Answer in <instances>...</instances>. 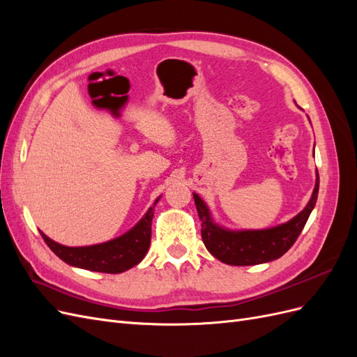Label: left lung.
<instances>
[{
    "instance_id": "8db88e82",
    "label": "left lung",
    "mask_w": 357,
    "mask_h": 357,
    "mask_svg": "<svg viewBox=\"0 0 357 357\" xmlns=\"http://www.w3.org/2000/svg\"><path fill=\"white\" fill-rule=\"evenodd\" d=\"M319 193V172L316 186L307 207L289 222L259 231H229L215 225L205 202L193 193L201 223L202 241L207 250L223 264L245 266L275 261L295 244L314 208Z\"/></svg>"
}]
</instances>
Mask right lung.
I'll return each mask as SVG.
<instances>
[{
  "label": "right lung",
  "mask_w": 357,
  "mask_h": 357,
  "mask_svg": "<svg viewBox=\"0 0 357 357\" xmlns=\"http://www.w3.org/2000/svg\"><path fill=\"white\" fill-rule=\"evenodd\" d=\"M159 198L131 231L102 244L88 247H67L50 240L41 231L40 234L43 240L50 247V250L66 264L95 273L119 274L135 266L146 256L150 240H152V219Z\"/></svg>",
  "instance_id": "1"
}]
</instances>
